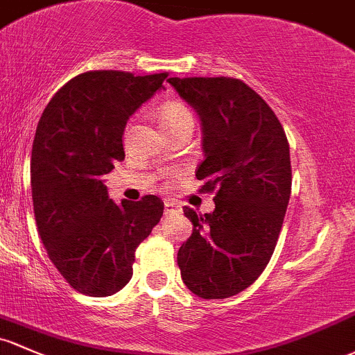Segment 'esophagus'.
Instances as JSON below:
<instances>
[{
	"instance_id": "obj_1",
	"label": "esophagus",
	"mask_w": 355,
	"mask_h": 355,
	"mask_svg": "<svg viewBox=\"0 0 355 355\" xmlns=\"http://www.w3.org/2000/svg\"><path fill=\"white\" fill-rule=\"evenodd\" d=\"M164 211H166V215H169V213H174V211H179V205L173 200H166L164 201Z\"/></svg>"
}]
</instances>
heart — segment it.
<instances>
[{
	"mask_svg": "<svg viewBox=\"0 0 355 355\" xmlns=\"http://www.w3.org/2000/svg\"><path fill=\"white\" fill-rule=\"evenodd\" d=\"M186 115H191V113H189V110L184 105H181V103H167L161 110V125L166 128L167 125H171L173 121Z\"/></svg>",
	"mask_w": 355,
	"mask_h": 355,
	"instance_id": "obj_1",
	"label": "heart"
}]
</instances>
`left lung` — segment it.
I'll use <instances>...</instances> for the list:
<instances>
[{"mask_svg": "<svg viewBox=\"0 0 355 355\" xmlns=\"http://www.w3.org/2000/svg\"><path fill=\"white\" fill-rule=\"evenodd\" d=\"M203 123L200 191L215 209L184 207L193 234L178 252L181 277L205 300L239 295L270 261L291 194L289 144L270 106L235 78H169Z\"/></svg>", "mask_w": 355, "mask_h": 355, "instance_id": "left-lung-1", "label": "left lung"}]
</instances>
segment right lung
<instances>
[{
  "mask_svg": "<svg viewBox=\"0 0 355 355\" xmlns=\"http://www.w3.org/2000/svg\"><path fill=\"white\" fill-rule=\"evenodd\" d=\"M167 76L83 72L57 91L37 125L30 161L37 228L57 270L86 296L120 291L132 279L137 247L161 222V198L116 205L103 176L125 159L127 120Z\"/></svg>",
  "mask_w": 355,
  "mask_h": 355,
  "instance_id": "right-lung-1",
  "label": "right lung"
}]
</instances>
